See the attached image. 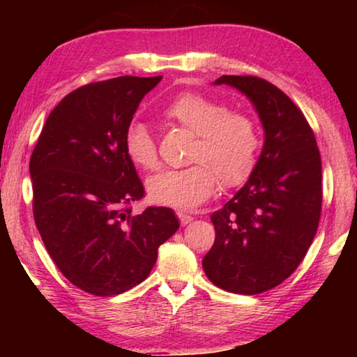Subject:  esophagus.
Returning a JSON list of instances; mask_svg holds the SVG:
<instances>
[{"label": "esophagus", "mask_w": 357, "mask_h": 357, "mask_svg": "<svg viewBox=\"0 0 357 357\" xmlns=\"http://www.w3.org/2000/svg\"><path fill=\"white\" fill-rule=\"evenodd\" d=\"M177 216H178V219H180V224H182V226H187V224H190V222L193 221V218L190 216V214H187V213L178 211Z\"/></svg>", "instance_id": "1"}]
</instances>
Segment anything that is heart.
<instances>
[{"mask_svg": "<svg viewBox=\"0 0 357 357\" xmlns=\"http://www.w3.org/2000/svg\"><path fill=\"white\" fill-rule=\"evenodd\" d=\"M164 115L195 139L185 169L164 170L146 183L154 203L175 208H195L211 197L219 180L236 187L248 178L257 162L260 138L250 116L199 92L178 94L165 107ZM123 148L136 167L155 170L160 165L155 139L148 126L131 121L123 135Z\"/></svg>", "mask_w": 357, "mask_h": 357, "instance_id": "b5f03b06", "label": "heart"}]
</instances>
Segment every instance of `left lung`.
<instances>
[{"label": "left lung", "instance_id": "obj_1", "mask_svg": "<svg viewBox=\"0 0 357 357\" xmlns=\"http://www.w3.org/2000/svg\"><path fill=\"white\" fill-rule=\"evenodd\" d=\"M214 84L250 99L265 143L247 183L211 214L216 238L203 270L224 291L260 294L287 280L314 241L321 213L320 151L304 114L275 84L227 75Z\"/></svg>", "mask_w": 357, "mask_h": 357}]
</instances>
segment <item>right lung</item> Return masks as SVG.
<instances>
[{
  "mask_svg": "<svg viewBox=\"0 0 357 357\" xmlns=\"http://www.w3.org/2000/svg\"><path fill=\"white\" fill-rule=\"evenodd\" d=\"M162 76H120L73 91L43 125L31 155L33 219L71 284L109 297L149 276L178 221L170 208L141 214L144 187L123 148L139 102Z\"/></svg>",
  "mask_w": 357,
  "mask_h": 357,
  "instance_id": "obj_1",
  "label": "right lung"
}]
</instances>
